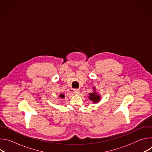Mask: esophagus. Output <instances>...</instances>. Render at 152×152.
Masks as SVG:
<instances>
[{
	"mask_svg": "<svg viewBox=\"0 0 152 152\" xmlns=\"http://www.w3.org/2000/svg\"><path fill=\"white\" fill-rule=\"evenodd\" d=\"M73 93L75 94H79L80 93V91L79 89H74L73 90Z\"/></svg>",
	"mask_w": 152,
	"mask_h": 152,
	"instance_id": "1",
	"label": "esophagus"
}]
</instances>
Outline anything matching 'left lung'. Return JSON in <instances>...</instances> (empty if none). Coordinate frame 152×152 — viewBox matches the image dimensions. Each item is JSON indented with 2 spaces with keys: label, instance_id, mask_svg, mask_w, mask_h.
Instances as JSON below:
<instances>
[{
  "label": "left lung",
  "instance_id": "obj_1",
  "mask_svg": "<svg viewBox=\"0 0 152 152\" xmlns=\"http://www.w3.org/2000/svg\"><path fill=\"white\" fill-rule=\"evenodd\" d=\"M94 90V92L91 93H89V96L88 98L90 99V100L93 101V103H97L99 102L100 99V96H99V94H97V93L95 91V87L93 88Z\"/></svg>",
  "mask_w": 152,
  "mask_h": 152
}]
</instances>
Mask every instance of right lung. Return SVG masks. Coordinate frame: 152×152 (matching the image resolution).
I'll use <instances>...</instances> for the list:
<instances>
[{
	"instance_id": "1",
	"label": "right lung",
	"mask_w": 152,
	"mask_h": 152,
	"mask_svg": "<svg viewBox=\"0 0 152 152\" xmlns=\"http://www.w3.org/2000/svg\"><path fill=\"white\" fill-rule=\"evenodd\" d=\"M59 96V97H60V98H61V99H63V98H64V97H65V96H64V94H60Z\"/></svg>"
}]
</instances>
